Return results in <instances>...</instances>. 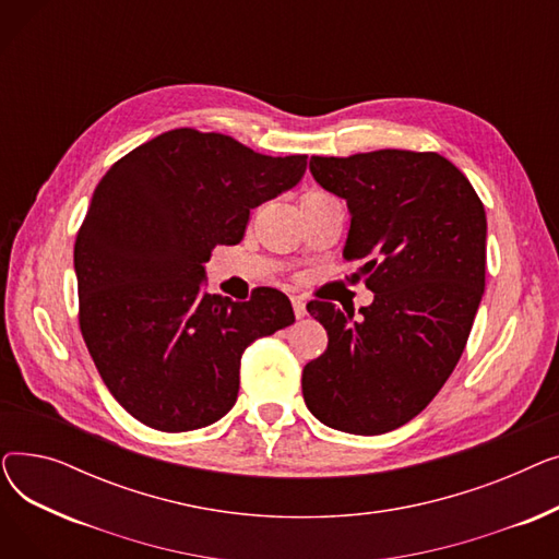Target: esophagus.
Instances as JSON below:
<instances>
[{"mask_svg":"<svg viewBox=\"0 0 559 559\" xmlns=\"http://www.w3.org/2000/svg\"><path fill=\"white\" fill-rule=\"evenodd\" d=\"M292 308H295L297 319H304V317H306V301H304L301 297H292Z\"/></svg>","mask_w":559,"mask_h":559,"instance_id":"34e87169","label":"esophagus"}]
</instances>
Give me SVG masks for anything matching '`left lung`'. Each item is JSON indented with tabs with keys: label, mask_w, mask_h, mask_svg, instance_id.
<instances>
[{
	"label": "left lung",
	"mask_w": 559,
	"mask_h": 559,
	"mask_svg": "<svg viewBox=\"0 0 559 559\" xmlns=\"http://www.w3.org/2000/svg\"><path fill=\"white\" fill-rule=\"evenodd\" d=\"M310 171L346 201L342 255L362 260L373 301L360 317L306 306L329 348L304 367V399L321 424L380 435L417 417L462 356L485 292V209L466 176L432 152L312 156Z\"/></svg>",
	"instance_id": "8db88e82"
}]
</instances>
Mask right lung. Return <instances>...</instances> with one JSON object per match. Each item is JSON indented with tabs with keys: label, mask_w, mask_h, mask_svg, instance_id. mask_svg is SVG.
I'll list each match as a JSON object with an SVG mask.
<instances>
[{
	"label": "right lung",
	"mask_w": 559,
	"mask_h": 559,
	"mask_svg": "<svg viewBox=\"0 0 559 559\" xmlns=\"http://www.w3.org/2000/svg\"><path fill=\"white\" fill-rule=\"evenodd\" d=\"M306 156H262L222 133L174 129L117 160L74 245L79 324L95 367L131 417L163 432L222 419L238 401L245 348L295 321L289 299L203 292L217 245L295 188Z\"/></svg>",
	"instance_id": "add662e5"
}]
</instances>
